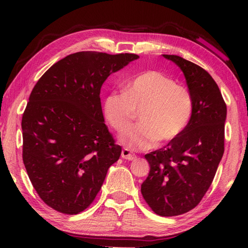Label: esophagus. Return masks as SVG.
Listing matches in <instances>:
<instances>
[{"label":"esophagus","mask_w":248,"mask_h":248,"mask_svg":"<svg viewBox=\"0 0 248 248\" xmlns=\"http://www.w3.org/2000/svg\"><path fill=\"white\" fill-rule=\"evenodd\" d=\"M121 157L124 159H128V161H133V159L137 158V155L130 152L129 149L124 148L123 149V151H121Z\"/></svg>","instance_id":"34e87169"}]
</instances>
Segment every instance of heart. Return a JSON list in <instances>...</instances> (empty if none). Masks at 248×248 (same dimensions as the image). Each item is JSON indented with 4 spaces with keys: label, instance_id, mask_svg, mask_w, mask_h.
I'll return each instance as SVG.
<instances>
[{
    "label": "heart",
    "instance_id": "obj_1",
    "mask_svg": "<svg viewBox=\"0 0 248 248\" xmlns=\"http://www.w3.org/2000/svg\"><path fill=\"white\" fill-rule=\"evenodd\" d=\"M109 124L117 132L129 131L140 112V124L123 142L133 150H145L155 142L167 143L177 138L189 123L192 100L186 87L158 71H146L124 85L123 94H109L104 103Z\"/></svg>",
    "mask_w": 248,
    "mask_h": 248
}]
</instances>
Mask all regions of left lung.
Instances as JSON below:
<instances>
[{"label": "left lung", "instance_id": "obj_1", "mask_svg": "<svg viewBox=\"0 0 248 248\" xmlns=\"http://www.w3.org/2000/svg\"><path fill=\"white\" fill-rule=\"evenodd\" d=\"M183 71L192 100L186 129L164 148L145 154L150 173L141 192L161 217L194 209L203 198L224 153L226 105L207 71L184 58L163 54Z\"/></svg>", "mask_w": 248, "mask_h": 248}]
</instances>
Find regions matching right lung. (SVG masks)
Listing matches in <instances>:
<instances>
[{"label":"right lung","mask_w":248,"mask_h":248,"mask_svg":"<svg viewBox=\"0 0 248 248\" xmlns=\"http://www.w3.org/2000/svg\"><path fill=\"white\" fill-rule=\"evenodd\" d=\"M139 56L72 53L36 83L22 118L23 161L41 200L64 215L93 202L121 154L104 123L100 89Z\"/></svg>","instance_id":"1"}]
</instances>
